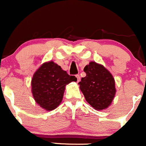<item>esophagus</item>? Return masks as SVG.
<instances>
[{"label": "esophagus", "mask_w": 146, "mask_h": 146, "mask_svg": "<svg viewBox=\"0 0 146 146\" xmlns=\"http://www.w3.org/2000/svg\"><path fill=\"white\" fill-rule=\"evenodd\" d=\"M76 77L77 79V82H79L80 81V76H79V74H76Z\"/></svg>", "instance_id": "obj_1"}]
</instances>
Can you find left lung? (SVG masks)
Instances as JSON below:
<instances>
[{"mask_svg": "<svg viewBox=\"0 0 146 146\" xmlns=\"http://www.w3.org/2000/svg\"><path fill=\"white\" fill-rule=\"evenodd\" d=\"M84 71L86 76L82 78L78 84L86 101L97 111L107 109L116 92L113 75L102 64L95 62H90Z\"/></svg>", "mask_w": 146, "mask_h": 146, "instance_id": "left-lung-1", "label": "left lung"}]
</instances>
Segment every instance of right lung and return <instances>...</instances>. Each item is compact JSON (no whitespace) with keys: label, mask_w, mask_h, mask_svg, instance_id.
I'll list each match as a JSON object with an SVG mask.
<instances>
[{"label":"right lung","mask_w":146,"mask_h":146,"mask_svg":"<svg viewBox=\"0 0 146 146\" xmlns=\"http://www.w3.org/2000/svg\"><path fill=\"white\" fill-rule=\"evenodd\" d=\"M53 61L43 63L33 74L32 94L36 103L45 111H52L61 104L66 85L76 82Z\"/></svg>","instance_id":"1"}]
</instances>
